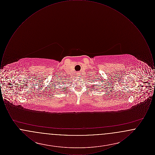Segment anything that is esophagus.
<instances>
[{
  "mask_svg": "<svg viewBox=\"0 0 155 155\" xmlns=\"http://www.w3.org/2000/svg\"><path fill=\"white\" fill-rule=\"evenodd\" d=\"M77 74H79V73H77Z\"/></svg>",
  "mask_w": 155,
  "mask_h": 155,
  "instance_id": "34e87169",
  "label": "esophagus"
}]
</instances>
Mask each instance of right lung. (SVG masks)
<instances>
[{"label":"right lung","mask_w":155,"mask_h":155,"mask_svg":"<svg viewBox=\"0 0 155 155\" xmlns=\"http://www.w3.org/2000/svg\"><path fill=\"white\" fill-rule=\"evenodd\" d=\"M64 89H65V88H64Z\"/></svg>","instance_id":"1"}]
</instances>
